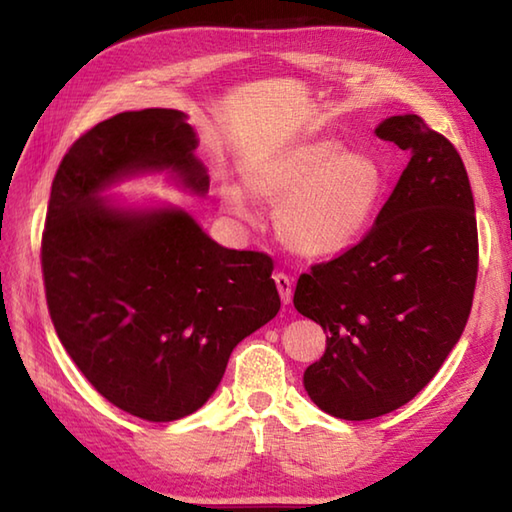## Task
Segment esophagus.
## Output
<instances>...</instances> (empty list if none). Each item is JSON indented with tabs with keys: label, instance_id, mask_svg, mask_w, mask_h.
I'll return each mask as SVG.
<instances>
[{
	"label": "esophagus",
	"instance_id": "esophagus-1",
	"mask_svg": "<svg viewBox=\"0 0 512 512\" xmlns=\"http://www.w3.org/2000/svg\"><path fill=\"white\" fill-rule=\"evenodd\" d=\"M273 280H275L277 291H280L282 302H284V305H289L291 296H293V280H291V275H287L284 271H277L273 275Z\"/></svg>",
	"mask_w": 512,
	"mask_h": 512
}]
</instances>
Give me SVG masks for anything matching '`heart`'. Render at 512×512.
I'll return each instance as SVG.
<instances>
[{
	"label": "heart",
	"instance_id": "obj_1",
	"mask_svg": "<svg viewBox=\"0 0 512 512\" xmlns=\"http://www.w3.org/2000/svg\"><path fill=\"white\" fill-rule=\"evenodd\" d=\"M386 167L366 151H343L334 140L287 146L248 171L257 196L280 203L277 235L302 255H334L357 244L375 219L386 189ZM225 210L246 216L237 187L223 189Z\"/></svg>",
	"mask_w": 512,
	"mask_h": 512
}]
</instances>
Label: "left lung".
I'll return each instance as SVG.
<instances>
[{
	"mask_svg": "<svg viewBox=\"0 0 512 512\" xmlns=\"http://www.w3.org/2000/svg\"><path fill=\"white\" fill-rule=\"evenodd\" d=\"M377 137L411 160L361 241L298 277L293 305L325 329L305 370L325 413L370 420L413 400L443 366L470 318L479 235L465 164L418 115Z\"/></svg>",
	"mask_w": 512,
	"mask_h": 512,
	"instance_id": "obj_1",
	"label": "left lung"
}]
</instances>
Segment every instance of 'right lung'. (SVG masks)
I'll use <instances>...</instances> for the list:
<instances>
[{
    "label": "right lung",
    "instance_id": "1",
    "mask_svg": "<svg viewBox=\"0 0 512 512\" xmlns=\"http://www.w3.org/2000/svg\"><path fill=\"white\" fill-rule=\"evenodd\" d=\"M180 110L119 112L76 140L51 183L40 262L51 323L85 379L121 411L171 422L210 400L230 352L280 311L273 259L228 250L180 210L121 212L112 180L176 171L205 192Z\"/></svg>",
    "mask_w": 512,
    "mask_h": 512
}]
</instances>
